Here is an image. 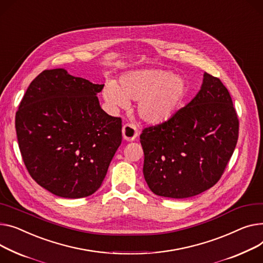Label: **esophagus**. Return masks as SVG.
Wrapping results in <instances>:
<instances>
[{"label": "esophagus", "mask_w": 263, "mask_h": 263, "mask_svg": "<svg viewBox=\"0 0 263 263\" xmlns=\"http://www.w3.org/2000/svg\"><path fill=\"white\" fill-rule=\"evenodd\" d=\"M137 128L135 125L132 124H126L124 127H122V136L128 142L134 141V139L137 137Z\"/></svg>", "instance_id": "34e87169"}]
</instances>
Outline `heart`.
Listing matches in <instances>:
<instances>
[{
	"mask_svg": "<svg viewBox=\"0 0 263 263\" xmlns=\"http://www.w3.org/2000/svg\"><path fill=\"white\" fill-rule=\"evenodd\" d=\"M187 91L182 76L164 69H139L120 76L118 85L108 82L102 95L112 109L127 108L129 100H138V115L151 125H159L180 110Z\"/></svg>",
	"mask_w": 263,
	"mask_h": 263,
	"instance_id": "obj_1",
	"label": "heart"
}]
</instances>
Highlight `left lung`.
Instances as JSON below:
<instances>
[{"label":"left lung","mask_w":263,"mask_h":263,"mask_svg":"<svg viewBox=\"0 0 263 263\" xmlns=\"http://www.w3.org/2000/svg\"><path fill=\"white\" fill-rule=\"evenodd\" d=\"M239 119L225 85L204 73L201 90L169 120L141 134L144 177L153 194L184 199L213 187L237 145Z\"/></svg>","instance_id":"obj_1"}]
</instances>
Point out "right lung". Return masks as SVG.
<instances>
[{"instance_id": "add662e5", "label": "right lung", "mask_w": 263, "mask_h": 263, "mask_svg": "<svg viewBox=\"0 0 263 263\" xmlns=\"http://www.w3.org/2000/svg\"><path fill=\"white\" fill-rule=\"evenodd\" d=\"M104 84L45 69L29 84L15 114L23 162L41 187L61 198L93 195L121 144V118L96 96Z\"/></svg>"}]
</instances>
